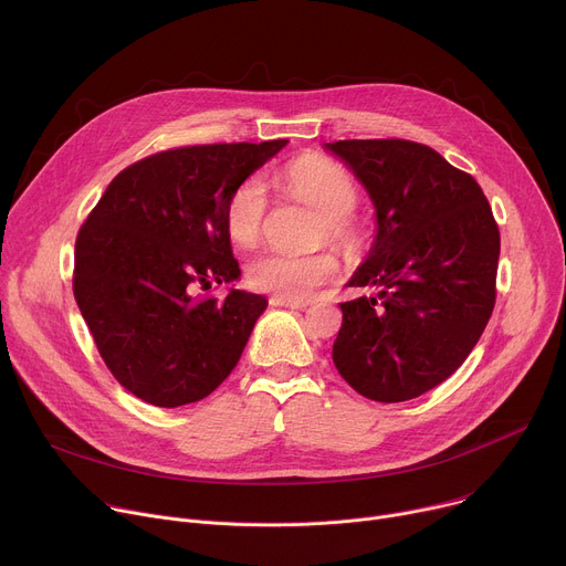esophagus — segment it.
<instances>
[{"instance_id":"obj_1","label":"esophagus","mask_w":566,"mask_h":566,"mask_svg":"<svg viewBox=\"0 0 566 566\" xmlns=\"http://www.w3.org/2000/svg\"><path fill=\"white\" fill-rule=\"evenodd\" d=\"M271 304H273V306H289V308H306V306H308V302H302V300H286V297H277V295L271 297Z\"/></svg>"}]
</instances>
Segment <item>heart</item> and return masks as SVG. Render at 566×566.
I'll use <instances>...</instances> for the list:
<instances>
[{"instance_id": "obj_1", "label": "heart", "mask_w": 566, "mask_h": 566, "mask_svg": "<svg viewBox=\"0 0 566 566\" xmlns=\"http://www.w3.org/2000/svg\"><path fill=\"white\" fill-rule=\"evenodd\" d=\"M282 188L317 212V237L354 247L360 223L354 214L360 190L356 179L332 158L306 154L286 164L277 175ZM266 188L260 177H247L230 192L223 208V226L234 244L249 247L260 237L266 219ZM332 253L297 255L266 249L247 264V282L255 291L275 293L286 300H308L338 275Z\"/></svg>"}]
</instances>
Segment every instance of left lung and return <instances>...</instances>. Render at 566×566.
I'll return each mask as SVG.
<instances>
[{"label": "left lung", "mask_w": 566, "mask_h": 566, "mask_svg": "<svg viewBox=\"0 0 566 566\" xmlns=\"http://www.w3.org/2000/svg\"><path fill=\"white\" fill-rule=\"evenodd\" d=\"M367 188L378 230L340 302V376L380 402L410 400L452 376L486 329L497 297L500 228L479 184L406 138L327 143Z\"/></svg>", "instance_id": "left-lung-1"}]
</instances>
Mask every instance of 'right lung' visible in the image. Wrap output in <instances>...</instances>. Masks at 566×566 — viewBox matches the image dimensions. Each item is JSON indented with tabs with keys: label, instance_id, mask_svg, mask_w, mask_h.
Wrapping results in <instances>:
<instances>
[{
	"label": "right lung",
	"instance_id": "right-lung-1",
	"mask_svg": "<svg viewBox=\"0 0 566 566\" xmlns=\"http://www.w3.org/2000/svg\"><path fill=\"white\" fill-rule=\"evenodd\" d=\"M286 145H186L114 177L77 230L73 295L114 378L158 408L206 398L234 369L266 300L197 289L239 277L223 226L237 184Z\"/></svg>",
	"mask_w": 566,
	"mask_h": 566
}]
</instances>
